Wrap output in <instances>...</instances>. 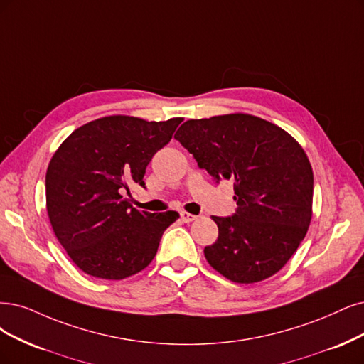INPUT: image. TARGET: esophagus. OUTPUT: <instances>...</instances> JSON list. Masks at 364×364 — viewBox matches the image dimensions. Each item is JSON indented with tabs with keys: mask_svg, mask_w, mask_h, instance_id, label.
I'll list each match as a JSON object with an SVG mask.
<instances>
[{
	"mask_svg": "<svg viewBox=\"0 0 364 364\" xmlns=\"http://www.w3.org/2000/svg\"><path fill=\"white\" fill-rule=\"evenodd\" d=\"M180 218H181V220H183L184 223H191V222L196 220V216H195V214H191V213H186V211H183V213L180 214Z\"/></svg>",
	"mask_w": 364,
	"mask_h": 364,
	"instance_id": "1",
	"label": "esophagus"
}]
</instances>
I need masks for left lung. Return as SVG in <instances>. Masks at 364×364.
<instances>
[{
  "label": "left lung",
  "mask_w": 364,
  "mask_h": 364,
  "mask_svg": "<svg viewBox=\"0 0 364 364\" xmlns=\"http://www.w3.org/2000/svg\"><path fill=\"white\" fill-rule=\"evenodd\" d=\"M200 169L234 180L237 210L218 218L208 264L235 284L276 274L299 249L312 219L314 172L301 145L268 121L230 114L187 119L175 133Z\"/></svg>",
  "instance_id": "8db88e82"
}]
</instances>
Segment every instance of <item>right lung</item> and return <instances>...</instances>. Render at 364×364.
<instances>
[{
	"label": "right lung",
	"instance_id": "obj_1",
	"mask_svg": "<svg viewBox=\"0 0 364 364\" xmlns=\"http://www.w3.org/2000/svg\"><path fill=\"white\" fill-rule=\"evenodd\" d=\"M183 118L145 121L112 115L76 129L52 156L46 171V210L61 246L84 273L121 280L153 261L177 211L133 208L124 192L145 187L153 156Z\"/></svg>",
	"mask_w": 364,
	"mask_h": 364
}]
</instances>
